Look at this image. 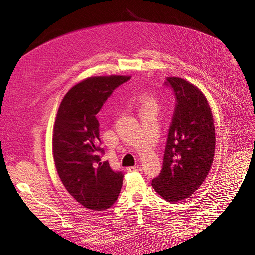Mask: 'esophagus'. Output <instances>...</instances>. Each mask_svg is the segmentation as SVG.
<instances>
[{
    "label": "esophagus",
    "mask_w": 255,
    "mask_h": 255,
    "mask_svg": "<svg viewBox=\"0 0 255 255\" xmlns=\"http://www.w3.org/2000/svg\"><path fill=\"white\" fill-rule=\"evenodd\" d=\"M127 170H128V171H141V170H142V167L139 166V165H135V166L128 167Z\"/></svg>",
    "instance_id": "34e87169"
}]
</instances>
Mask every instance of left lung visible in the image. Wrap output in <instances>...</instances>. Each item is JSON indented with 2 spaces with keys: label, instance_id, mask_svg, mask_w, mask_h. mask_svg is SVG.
Wrapping results in <instances>:
<instances>
[{
  "label": "left lung",
  "instance_id": "1",
  "mask_svg": "<svg viewBox=\"0 0 255 255\" xmlns=\"http://www.w3.org/2000/svg\"><path fill=\"white\" fill-rule=\"evenodd\" d=\"M175 96L162 170L152 186L167 202L191 197L203 183L215 153V127L207 98L179 77H167Z\"/></svg>",
  "mask_w": 255,
  "mask_h": 255
}]
</instances>
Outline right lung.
<instances>
[{
	"mask_svg": "<svg viewBox=\"0 0 255 255\" xmlns=\"http://www.w3.org/2000/svg\"><path fill=\"white\" fill-rule=\"evenodd\" d=\"M130 76L90 77L74 86L59 106L53 132L57 172L70 195L85 208L104 211L118 200L124 174L113 170L100 138L96 114Z\"/></svg>",
	"mask_w": 255,
	"mask_h": 255,
	"instance_id": "right-lung-1",
	"label": "right lung"
}]
</instances>
